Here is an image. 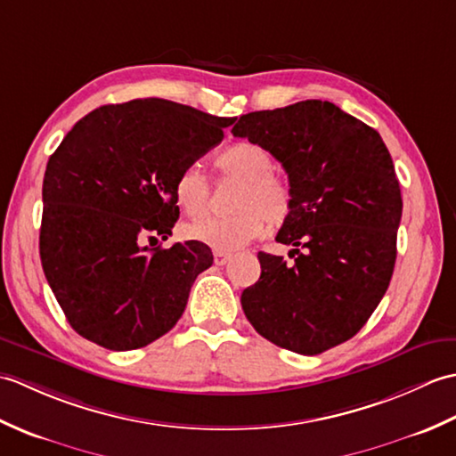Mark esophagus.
I'll use <instances>...</instances> for the list:
<instances>
[{"instance_id":"esophagus-1","label":"esophagus","mask_w":456,"mask_h":456,"mask_svg":"<svg viewBox=\"0 0 456 456\" xmlns=\"http://www.w3.org/2000/svg\"><path fill=\"white\" fill-rule=\"evenodd\" d=\"M231 253H227V250H213V263H216L217 266H223L227 265V260H231Z\"/></svg>"}]
</instances>
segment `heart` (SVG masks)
I'll use <instances>...</instances> for the list:
<instances>
[{"mask_svg":"<svg viewBox=\"0 0 456 456\" xmlns=\"http://www.w3.org/2000/svg\"><path fill=\"white\" fill-rule=\"evenodd\" d=\"M217 170L227 178L240 180L233 198L235 211L229 216H206L183 225V235L216 250H235L256 239L266 227L282 223L292 209V193L274 174L270 154L250 142L231 144L216 159ZM178 206L200 216L209 206L211 186L200 164H188L174 182Z\"/></svg>","mask_w":456,"mask_h":456,"instance_id":"obj_1","label":"heart"}]
</instances>
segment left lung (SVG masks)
I'll return each instance as SVG.
<instances>
[{"mask_svg":"<svg viewBox=\"0 0 456 456\" xmlns=\"http://www.w3.org/2000/svg\"><path fill=\"white\" fill-rule=\"evenodd\" d=\"M231 133L282 164L292 209L258 253V282L240 296L256 333L288 351L319 354L361 331L390 286L402 193L388 149L372 127L331 102L305 100L240 115Z\"/></svg>","mask_w":456,"mask_h":456,"instance_id":"8db88e82","label":"left lung"}]
</instances>
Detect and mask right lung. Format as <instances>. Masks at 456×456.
Listing matches in <instances>:
<instances>
[{"mask_svg":"<svg viewBox=\"0 0 456 456\" xmlns=\"http://www.w3.org/2000/svg\"><path fill=\"white\" fill-rule=\"evenodd\" d=\"M233 121L149 98L102 105L68 131L46 164L38 250L76 333L133 351L176 325L211 250L144 243L172 235L176 176Z\"/></svg>","mask_w":456,"mask_h":456,"instance_id":"add662e5","label":"right lung"}]
</instances>
